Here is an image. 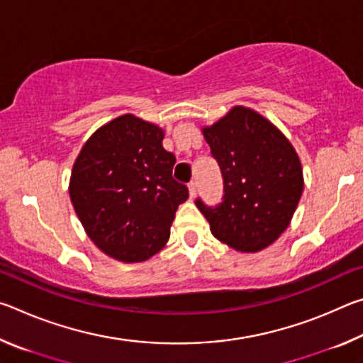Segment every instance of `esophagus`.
Returning a JSON list of instances; mask_svg holds the SVG:
<instances>
[{
	"mask_svg": "<svg viewBox=\"0 0 363 363\" xmlns=\"http://www.w3.org/2000/svg\"><path fill=\"white\" fill-rule=\"evenodd\" d=\"M195 194H196V182L192 181V182H189V195H190V199H194Z\"/></svg>",
	"mask_w": 363,
	"mask_h": 363,
	"instance_id": "esophagus-1",
	"label": "esophagus"
}]
</instances>
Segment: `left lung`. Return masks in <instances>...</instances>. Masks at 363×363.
Masks as SVG:
<instances>
[{
	"label": "left lung",
	"instance_id": "1",
	"mask_svg": "<svg viewBox=\"0 0 363 363\" xmlns=\"http://www.w3.org/2000/svg\"><path fill=\"white\" fill-rule=\"evenodd\" d=\"M201 131L223 173L224 195L218 206L196 199V208L227 247L242 253L267 248L290 224L303 194L296 150L277 126L242 106Z\"/></svg>",
	"mask_w": 363,
	"mask_h": 363
}]
</instances>
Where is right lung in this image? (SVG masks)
<instances>
[{
	"label": "right lung",
	"instance_id": "obj_1",
	"mask_svg": "<svg viewBox=\"0 0 363 363\" xmlns=\"http://www.w3.org/2000/svg\"><path fill=\"white\" fill-rule=\"evenodd\" d=\"M160 126L131 113L101 126L73 164L70 200L102 253L143 262L169 240L189 189L173 177L176 157L163 149Z\"/></svg>",
	"mask_w": 363,
	"mask_h": 363
}]
</instances>
